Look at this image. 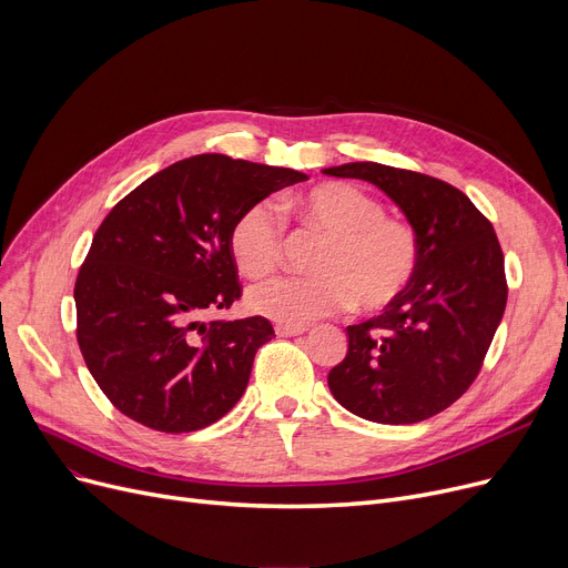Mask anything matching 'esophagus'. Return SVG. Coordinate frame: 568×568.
<instances>
[{
  "label": "esophagus",
  "instance_id": "obj_1",
  "mask_svg": "<svg viewBox=\"0 0 568 568\" xmlns=\"http://www.w3.org/2000/svg\"><path fill=\"white\" fill-rule=\"evenodd\" d=\"M308 329L306 326H294V324H276V336L281 338H290V336H302Z\"/></svg>",
  "mask_w": 568,
  "mask_h": 568
}]
</instances>
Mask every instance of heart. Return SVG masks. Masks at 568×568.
Wrapping results in <instances>:
<instances>
[{
    "label": "heart",
    "mask_w": 568,
    "mask_h": 568,
    "mask_svg": "<svg viewBox=\"0 0 568 568\" xmlns=\"http://www.w3.org/2000/svg\"><path fill=\"white\" fill-rule=\"evenodd\" d=\"M283 212L322 232L313 260L317 276H283L255 285L248 308L281 324L304 326L347 306L389 308L412 285L422 260L419 236L405 221L384 216L382 200L352 184H322L294 195ZM227 246L239 272L257 281L283 260V223L266 202L246 206L230 227Z\"/></svg>",
    "instance_id": "obj_1"
}]
</instances>
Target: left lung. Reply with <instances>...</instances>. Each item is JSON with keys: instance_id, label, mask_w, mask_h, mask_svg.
Segmentation results:
<instances>
[{"instance_id": "obj_1", "label": "left lung", "mask_w": 568, "mask_h": 568, "mask_svg": "<svg viewBox=\"0 0 568 568\" xmlns=\"http://www.w3.org/2000/svg\"><path fill=\"white\" fill-rule=\"evenodd\" d=\"M324 174L364 179L389 195L419 236L407 292L382 315L347 326V354L329 389L375 424H416L454 405L479 375L506 308L504 255L493 223L456 186L382 163Z\"/></svg>"}]
</instances>
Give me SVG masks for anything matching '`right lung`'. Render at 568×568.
Listing matches in <instances>:
<instances>
[{
    "label": "right lung",
    "instance_id": "add662e5",
    "mask_svg": "<svg viewBox=\"0 0 568 568\" xmlns=\"http://www.w3.org/2000/svg\"><path fill=\"white\" fill-rule=\"evenodd\" d=\"M304 172L200 154L156 172L119 200L75 281L78 345L108 400L161 433H193L246 392L274 326L255 315L202 324L239 296L227 236L246 206Z\"/></svg>",
    "mask_w": 568,
    "mask_h": 568
}]
</instances>
